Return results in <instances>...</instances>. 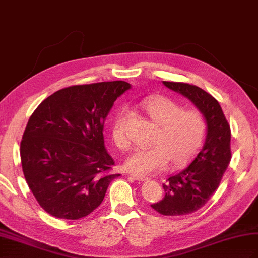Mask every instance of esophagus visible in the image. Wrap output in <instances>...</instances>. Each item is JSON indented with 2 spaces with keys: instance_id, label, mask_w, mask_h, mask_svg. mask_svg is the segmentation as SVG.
<instances>
[{
  "instance_id": "obj_1",
  "label": "esophagus",
  "mask_w": 258,
  "mask_h": 258,
  "mask_svg": "<svg viewBox=\"0 0 258 258\" xmlns=\"http://www.w3.org/2000/svg\"><path fill=\"white\" fill-rule=\"evenodd\" d=\"M131 176H132V177H134V179H135L136 181H142V182H144V181H147V180H149V177H148V176H145V175H138V174H134V173H131Z\"/></svg>"
}]
</instances>
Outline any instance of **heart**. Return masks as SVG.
Listing matches in <instances>:
<instances>
[{
  "label": "heart",
  "instance_id": "heart-1",
  "mask_svg": "<svg viewBox=\"0 0 258 258\" xmlns=\"http://www.w3.org/2000/svg\"><path fill=\"white\" fill-rule=\"evenodd\" d=\"M143 107L155 124L159 125L154 147L135 148L125 158L124 167L130 172L148 175L164 170L172 160L182 164L201 147L206 132V122L201 112L183 110L174 100L167 97L146 99ZM127 108H123L115 115L112 124V140L118 148H126L128 140L124 133V118Z\"/></svg>",
  "mask_w": 258,
  "mask_h": 258
}]
</instances>
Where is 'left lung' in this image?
<instances>
[{"mask_svg":"<svg viewBox=\"0 0 258 258\" xmlns=\"http://www.w3.org/2000/svg\"><path fill=\"white\" fill-rule=\"evenodd\" d=\"M162 84L187 98L206 122L203 147L189 158L185 168L168 177L162 184L164 197L151 205L161 215L183 216L203 207L219 186L231 160V131L219 102L208 92L189 84Z\"/></svg>","mask_w":258,"mask_h":258,"instance_id":"1","label":"left lung"}]
</instances>
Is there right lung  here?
Wrapping results in <instances>:
<instances>
[{
    "mask_svg": "<svg viewBox=\"0 0 258 258\" xmlns=\"http://www.w3.org/2000/svg\"><path fill=\"white\" fill-rule=\"evenodd\" d=\"M122 81L72 86L54 92L30 116L21 143L23 172L39 205L51 216L77 220L103 201L120 174L104 147L103 127Z\"/></svg>",
    "mask_w": 258,
    "mask_h": 258,
    "instance_id": "right-lung-1",
    "label": "right lung"
}]
</instances>
